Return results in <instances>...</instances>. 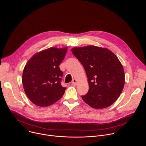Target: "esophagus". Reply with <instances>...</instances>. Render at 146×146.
<instances>
[{
  "mask_svg": "<svg viewBox=\"0 0 146 146\" xmlns=\"http://www.w3.org/2000/svg\"><path fill=\"white\" fill-rule=\"evenodd\" d=\"M72 83L73 85H75V86L77 85V80L75 79V78H74V79L72 80Z\"/></svg>",
  "mask_w": 146,
  "mask_h": 146,
  "instance_id": "esophagus-1",
  "label": "esophagus"
}]
</instances>
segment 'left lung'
Wrapping results in <instances>:
<instances>
[{
  "label": "left lung",
  "mask_w": 146,
  "mask_h": 146,
  "mask_svg": "<svg viewBox=\"0 0 146 146\" xmlns=\"http://www.w3.org/2000/svg\"><path fill=\"white\" fill-rule=\"evenodd\" d=\"M73 55L84 66L89 90L82 99L94 109L111 106L122 92L124 70L117 56L108 48L89 46L74 47Z\"/></svg>",
  "instance_id": "left-lung-1"
}]
</instances>
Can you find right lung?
Returning <instances> with one entry per match:
<instances>
[{"mask_svg":"<svg viewBox=\"0 0 146 146\" xmlns=\"http://www.w3.org/2000/svg\"><path fill=\"white\" fill-rule=\"evenodd\" d=\"M68 48L51 47L35 54L27 62L23 74L25 92L38 106H48L64 95L66 87L61 84L63 76L59 67Z\"/></svg>","mask_w":146,"mask_h":146,"instance_id":"add662e5","label":"right lung"}]
</instances>
